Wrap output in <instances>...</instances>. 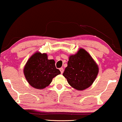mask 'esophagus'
<instances>
[{"instance_id": "34e87169", "label": "esophagus", "mask_w": 122, "mask_h": 122, "mask_svg": "<svg viewBox=\"0 0 122 122\" xmlns=\"http://www.w3.org/2000/svg\"><path fill=\"white\" fill-rule=\"evenodd\" d=\"M60 72H61V73H62L64 72V68H60Z\"/></svg>"}]
</instances>
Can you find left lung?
<instances>
[{
	"instance_id": "8db88e82",
	"label": "left lung",
	"mask_w": 122,
	"mask_h": 122,
	"mask_svg": "<svg viewBox=\"0 0 122 122\" xmlns=\"http://www.w3.org/2000/svg\"><path fill=\"white\" fill-rule=\"evenodd\" d=\"M98 72L97 64L86 50L80 48L75 55L70 56L63 76L72 87L82 91L93 84Z\"/></svg>"
}]
</instances>
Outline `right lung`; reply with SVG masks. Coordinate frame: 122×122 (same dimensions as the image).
Wrapping results in <instances>:
<instances>
[{
	"instance_id": "obj_1",
	"label": "right lung",
	"mask_w": 122,
	"mask_h": 122,
	"mask_svg": "<svg viewBox=\"0 0 122 122\" xmlns=\"http://www.w3.org/2000/svg\"><path fill=\"white\" fill-rule=\"evenodd\" d=\"M23 73L29 84L38 89L46 87L54 77L61 74L56 68L54 60H48L46 53L40 52L34 53L28 60Z\"/></svg>"
}]
</instances>
